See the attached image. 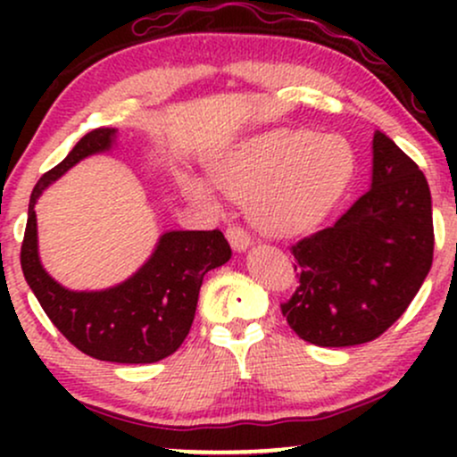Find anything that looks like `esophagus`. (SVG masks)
I'll list each match as a JSON object with an SVG mask.
<instances>
[{"mask_svg": "<svg viewBox=\"0 0 457 457\" xmlns=\"http://www.w3.org/2000/svg\"><path fill=\"white\" fill-rule=\"evenodd\" d=\"M228 240L232 245L234 251H245L251 245V236L245 232L240 225H229L228 228Z\"/></svg>", "mask_w": 457, "mask_h": 457, "instance_id": "34e87169", "label": "esophagus"}]
</instances>
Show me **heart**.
<instances>
[{
  "label": "heart",
  "mask_w": 457,
  "mask_h": 457,
  "mask_svg": "<svg viewBox=\"0 0 457 457\" xmlns=\"http://www.w3.org/2000/svg\"><path fill=\"white\" fill-rule=\"evenodd\" d=\"M354 171V152L339 135L272 130L214 161L211 180L236 199L249 197V214L262 232H309L337 204ZM187 193L217 206L211 187L185 178Z\"/></svg>",
  "instance_id": "1"
}]
</instances>
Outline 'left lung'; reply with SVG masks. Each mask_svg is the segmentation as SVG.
<instances>
[{
  "mask_svg": "<svg viewBox=\"0 0 457 457\" xmlns=\"http://www.w3.org/2000/svg\"><path fill=\"white\" fill-rule=\"evenodd\" d=\"M371 187L327 229L292 245L298 287L281 305L290 328L322 348L367 344L406 312L434 258L423 171L374 133Z\"/></svg>",
  "mask_w": 457,
  "mask_h": 457,
  "instance_id": "obj_1",
  "label": "left lung"
}]
</instances>
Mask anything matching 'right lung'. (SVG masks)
I'll use <instances>...</instances> for the list:
<instances>
[{"instance_id":"1","label":"right lung","mask_w":457,"mask_h":457,"mask_svg":"<svg viewBox=\"0 0 457 457\" xmlns=\"http://www.w3.org/2000/svg\"><path fill=\"white\" fill-rule=\"evenodd\" d=\"M113 139L115 129L92 130L40 178L29 197L21 269L51 322L83 354L112 363H156L185 342L204 275L232 258V249L219 229H180L162 234L150 260L107 290L75 292L51 279L38 258L36 199L79 161L112 148Z\"/></svg>"}]
</instances>
